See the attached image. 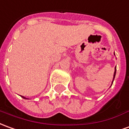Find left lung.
<instances>
[{"label":"left lung","mask_w":129,"mask_h":129,"mask_svg":"<svg viewBox=\"0 0 129 129\" xmlns=\"http://www.w3.org/2000/svg\"><path fill=\"white\" fill-rule=\"evenodd\" d=\"M115 74H116V68H115V73H114V79H115Z\"/></svg>","instance_id":"8db88e82"}]
</instances>
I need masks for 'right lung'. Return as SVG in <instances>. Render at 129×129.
Masks as SVG:
<instances>
[{"label": "right lung", "instance_id": "1", "mask_svg": "<svg viewBox=\"0 0 129 129\" xmlns=\"http://www.w3.org/2000/svg\"><path fill=\"white\" fill-rule=\"evenodd\" d=\"M21 96V97H22V98H23V99H26V98H25V97H24V96Z\"/></svg>", "mask_w": 129, "mask_h": 129}]
</instances>
